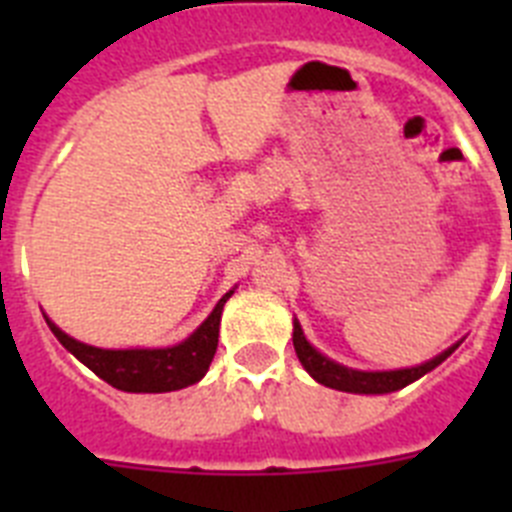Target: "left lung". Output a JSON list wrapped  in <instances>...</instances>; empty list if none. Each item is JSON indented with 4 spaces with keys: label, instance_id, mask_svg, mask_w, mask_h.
<instances>
[{
    "label": "left lung",
    "instance_id": "obj_1",
    "mask_svg": "<svg viewBox=\"0 0 512 512\" xmlns=\"http://www.w3.org/2000/svg\"><path fill=\"white\" fill-rule=\"evenodd\" d=\"M292 341H295L297 359L302 361V366L307 369L315 382L325 384L330 390L341 392H354V395H387V392H397L402 387H408L410 382L420 379L423 374H428L431 369H436L441 361H446L451 356L456 346L446 348L443 354H438L436 359L425 361L420 366H410V369H395V372H359V369H348V366L336 364L330 361L328 356H323L315 346H310L302 333L300 323L295 320V330H292Z\"/></svg>",
    "mask_w": 512,
    "mask_h": 512
}]
</instances>
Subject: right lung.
<instances>
[{"label": "right lung", "mask_w": 512, "mask_h": 512, "mask_svg": "<svg viewBox=\"0 0 512 512\" xmlns=\"http://www.w3.org/2000/svg\"><path fill=\"white\" fill-rule=\"evenodd\" d=\"M230 289L223 300L217 302L215 310L207 315L205 323L194 330L192 336L169 348H97L66 336L56 323L45 318L53 336L61 341L66 351L76 356L84 366H89L99 379L112 384L122 392H174L200 382L210 369V361L217 351V336H220V315Z\"/></svg>", "instance_id": "right-lung-1"}]
</instances>
